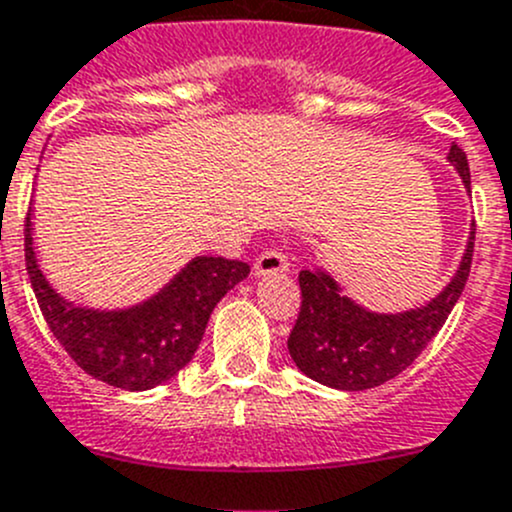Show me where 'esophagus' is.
Here are the masks:
<instances>
[{
  "label": "esophagus",
  "instance_id": "esophagus-1",
  "mask_svg": "<svg viewBox=\"0 0 512 512\" xmlns=\"http://www.w3.org/2000/svg\"><path fill=\"white\" fill-rule=\"evenodd\" d=\"M289 270V257L282 250H265L255 260V275H277Z\"/></svg>",
  "mask_w": 512,
  "mask_h": 512
}]
</instances>
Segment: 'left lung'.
Instances as JSON below:
<instances>
[{"mask_svg": "<svg viewBox=\"0 0 512 512\" xmlns=\"http://www.w3.org/2000/svg\"><path fill=\"white\" fill-rule=\"evenodd\" d=\"M448 160L461 173L471 193V168L463 148L451 146ZM476 223L451 285L421 309L401 314H374L339 294V285L324 272H299L302 307L289 332L287 349L299 371L324 386L342 391H364L386 384L414 364L446 324L456 307L473 262Z\"/></svg>", "mask_w": 512, "mask_h": 512, "instance_id": "8db88e82", "label": "left lung"}]
</instances>
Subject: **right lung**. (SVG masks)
<instances>
[{
    "instance_id": "obj_1",
    "label": "right lung",
    "mask_w": 512,
    "mask_h": 512,
    "mask_svg": "<svg viewBox=\"0 0 512 512\" xmlns=\"http://www.w3.org/2000/svg\"><path fill=\"white\" fill-rule=\"evenodd\" d=\"M24 225V260L46 324L66 354L98 381L146 391L173 379L198 349L215 304L250 265L225 257H195L156 297L123 312H96L61 299L36 265L32 223Z\"/></svg>"
}]
</instances>
